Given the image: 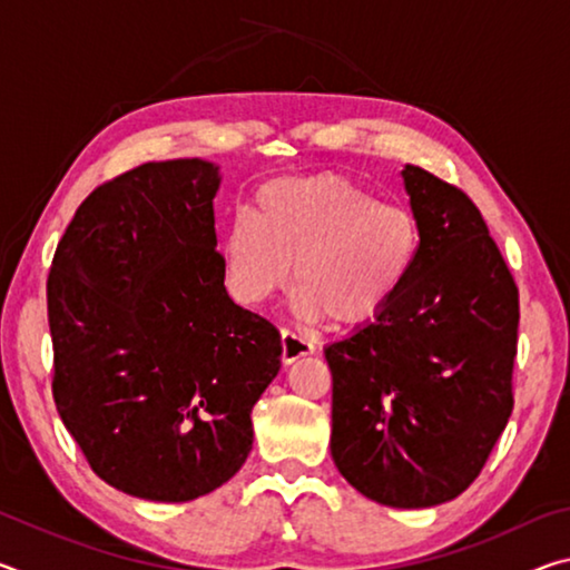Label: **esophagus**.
Wrapping results in <instances>:
<instances>
[{
  "label": "esophagus",
  "mask_w": 570,
  "mask_h": 570,
  "mask_svg": "<svg viewBox=\"0 0 570 570\" xmlns=\"http://www.w3.org/2000/svg\"><path fill=\"white\" fill-rule=\"evenodd\" d=\"M314 352V344L304 340L302 334H296L292 330H282V362L292 364L298 356H306Z\"/></svg>",
  "instance_id": "1"
}]
</instances>
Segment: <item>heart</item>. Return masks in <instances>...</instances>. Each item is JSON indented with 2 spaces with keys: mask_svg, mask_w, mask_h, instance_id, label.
<instances>
[{
  "mask_svg": "<svg viewBox=\"0 0 570 570\" xmlns=\"http://www.w3.org/2000/svg\"><path fill=\"white\" fill-rule=\"evenodd\" d=\"M422 228L410 208L382 204L334 173L278 178L256 193L224 234L230 294L258 306L288 284L304 320L336 326L377 320L420 262Z\"/></svg>",
  "mask_w": 570,
  "mask_h": 570,
  "instance_id": "b5f03b06",
  "label": "heart"
}]
</instances>
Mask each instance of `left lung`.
<instances>
[{
  "mask_svg": "<svg viewBox=\"0 0 570 570\" xmlns=\"http://www.w3.org/2000/svg\"><path fill=\"white\" fill-rule=\"evenodd\" d=\"M420 262L377 320L326 346L332 458L390 508L448 503L485 468L513 412L518 286L478 206L404 166Z\"/></svg>",
  "mask_w": 570,
  "mask_h": 570,
  "instance_id": "8db88e82",
  "label": "left lung"
}]
</instances>
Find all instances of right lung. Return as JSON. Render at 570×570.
<instances>
[{
    "label": "right lung",
    "mask_w": 570,
    "mask_h": 570,
    "mask_svg": "<svg viewBox=\"0 0 570 570\" xmlns=\"http://www.w3.org/2000/svg\"><path fill=\"white\" fill-rule=\"evenodd\" d=\"M218 186L200 158L102 183L47 276L57 412L95 475L142 500L186 503L234 478L282 366L276 326L224 286Z\"/></svg>",
    "instance_id": "add662e5"
}]
</instances>
